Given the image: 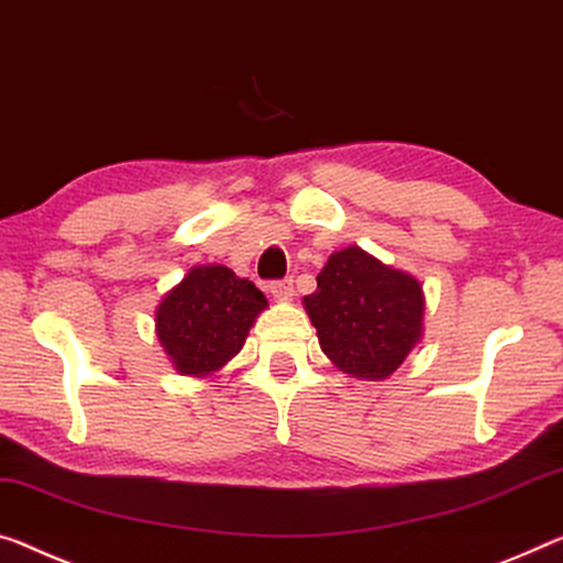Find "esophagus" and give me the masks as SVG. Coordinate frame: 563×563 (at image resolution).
I'll return each mask as SVG.
<instances>
[{
  "instance_id": "1",
  "label": "esophagus",
  "mask_w": 563,
  "mask_h": 563,
  "mask_svg": "<svg viewBox=\"0 0 563 563\" xmlns=\"http://www.w3.org/2000/svg\"><path fill=\"white\" fill-rule=\"evenodd\" d=\"M267 290H271V296L275 300H292V296H296L292 280H273L271 285H267Z\"/></svg>"
}]
</instances>
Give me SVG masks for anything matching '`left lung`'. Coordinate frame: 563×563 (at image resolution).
Instances as JSON below:
<instances>
[{
    "label": "left lung",
    "instance_id": "8db88e82",
    "mask_svg": "<svg viewBox=\"0 0 563 563\" xmlns=\"http://www.w3.org/2000/svg\"><path fill=\"white\" fill-rule=\"evenodd\" d=\"M323 353L361 380H386L423 335V288L361 247H343L318 273V290L302 298Z\"/></svg>",
    "mask_w": 563,
    "mask_h": 563
}]
</instances>
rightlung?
<instances>
[{
	"instance_id": "right-lung-1",
	"label": "right lung",
	"mask_w": 563,
	"mask_h": 563,
	"mask_svg": "<svg viewBox=\"0 0 563 563\" xmlns=\"http://www.w3.org/2000/svg\"><path fill=\"white\" fill-rule=\"evenodd\" d=\"M267 300L225 265H195L155 313L157 338L183 376L205 378L235 358Z\"/></svg>"
}]
</instances>
